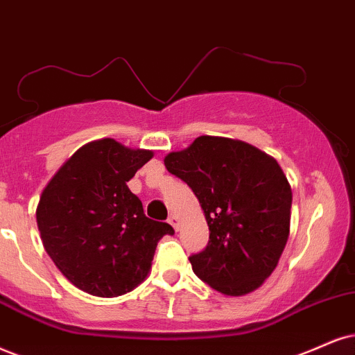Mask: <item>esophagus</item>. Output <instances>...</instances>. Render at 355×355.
Here are the masks:
<instances>
[{
  "label": "esophagus",
  "mask_w": 355,
  "mask_h": 355,
  "mask_svg": "<svg viewBox=\"0 0 355 355\" xmlns=\"http://www.w3.org/2000/svg\"><path fill=\"white\" fill-rule=\"evenodd\" d=\"M168 222L174 227V230H179V218L174 216V214H171L169 218H168Z\"/></svg>",
  "instance_id": "1"
}]
</instances>
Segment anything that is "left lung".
Wrapping results in <instances>:
<instances>
[{
    "mask_svg": "<svg viewBox=\"0 0 355 355\" xmlns=\"http://www.w3.org/2000/svg\"><path fill=\"white\" fill-rule=\"evenodd\" d=\"M164 166L194 192L211 232L189 257L194 273L229 296L261 286L290 235L291 186L277 159L240 139L199 137Z\"/></svg>",
    "mask_w": 355,
    "mask_h": 355,
    "instance_id": "left-lung-1",
    "label": "left lung"
}]
</instances>
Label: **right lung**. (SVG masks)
Listing matches in <instances>:
<instances>
[{"mask_svg":"<svg viewBox=\"0 0 355 355\" xmlns=\"http://www.w3.org/2000/svg\"><path fill=\"white\" fill-rule=\"evenodd\" d=\"M153 157L112 138L84 144L44 187L36 209L47 255L78 290L115 298L148 277L156 245L174 229L144 216L126 186Z\"/></svg>","mask_w":355,"mask_h":355,"instance_id":"obj_1","label":"right lung"}]
</instances>
